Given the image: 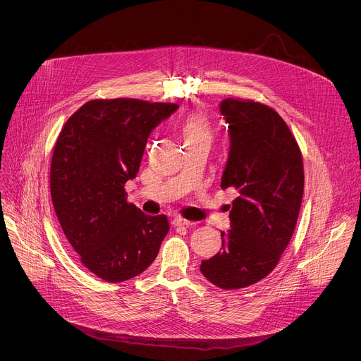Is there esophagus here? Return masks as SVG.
Listing matches in <instances>:
<instances>
[{
    "label": "esophagus",
    "mask_w": 361,
    "mask_h": 361,
    "mask_svg": "<svg viewBox=\"0 0 361 361\" xmlns=\"http://www.w3.org/2000/svg\"><path fill=\"white\" fill-rule=\"evenodd\" d=\"M171 224H173L174 227H180V226H191V224H192V221L185 220V219H183V217H176V219H173Z\"/></svg>",
    "instance_id": "obj_1"
}]
</instances>
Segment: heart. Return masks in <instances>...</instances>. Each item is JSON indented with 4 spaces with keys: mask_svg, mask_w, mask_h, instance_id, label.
<instances>
[{
    "mask_svg": "<svg viewBox=\"0 0 361 361\" xmlns=\"http://www.w3.org/2000/svg\"><path fill=\"white\" fill-rule=\"evenodd\" d=\"M180 134L184 145L210 144L212 141V130L209 121L197 113L188 114L184 118L180 126Z\"/></svg>",
    "mask_w": 361,
    "mask_h": 361,
    "instance_id": "b5f03b06",
    "label": "heart"
}]
</instances>
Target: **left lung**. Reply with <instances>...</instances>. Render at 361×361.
Here are the masks:
<instances>
[{
  "label": "left lung",
  "mask_w": 361,
  "mask_h": 361,
  "mask_svg": "<svg viewBox=\"0 0 361 361\" xmlns=\"http://www.w3.org/2000/svg\"><path fill=\"white\" fill-rule=\"evenodd\" d=\"M230 151L221 188L234 187L228 233L221 250L200 270L224 290L248 287L269 276L286 250L300 213L304 169L300 147L277 111L251 99L226 98Z\"/></svg>",
  "instance_id": "8db88e82"
}]
</instances>
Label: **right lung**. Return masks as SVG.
Listing matches in <instances>:
<instances>
[{"label": "right lung", "mask_w": 361, "mask_h": 361, "mask_svg": "<svg viewBox=\"0 0 361 361\" xmlns=\"http://www.w3.org/2000/svg\"><path fill=\"white\" fill-rule=\"evenodd\" d=\"M177 104L135 98L91 99L64 124L49 170L51 200L81 263L109 283L141 274L170 230L164 214L127 202L149 133Z\"/></svg>", "instance_id": "1"}]
</instances>
